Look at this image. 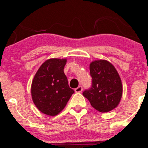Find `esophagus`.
I'll use <instances>...</instances> for the list:
<instances>
[{"label":"esophagus","mask_w":148,"mask_h":148,"mask_svg":"<svg viewBox=\"0 0 148 148\" xmlns=\"http://www.w3.org/2000/svg\"><path fill=\"white\" fill-rule=\"evenodd\" d=\"M82 90H83V88H82V86H79L77 88L75 89V92H82Z\"/></svg>","instance_id":"1"}]
</instances>
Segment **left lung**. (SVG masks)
I'll list each match as a JSON object with an SVG mask.
<instances>
[{
  "instance_id": "8db88e82",
  "label": "left lung",
  "mask_w": 148,
  "mask_h": 148,
  "mask_svg": "<svg viewBox=\"0 0 148 148\" xmlns=\"http://www.w3.org/2000/svg\"><path fill=\"white\" fill-rule=\"evenodd\" d=\"M92 87L83 95L101 113H108L119 105L122 96V83L115 66L107 60H95L90 64Z\"/></svg>"
}]
</instances>
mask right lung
<instances>
[{"mask_svg": "<svg viewBox=\"0 0 148 148\" xmlns=\"http://www.w3.org/2000/svg\"><path fill=\"white\" fill-rule=\"evenodd\" d=\"M66 58H49L40 65L32 79L31 95L39 111L56 116L66 107L74 90L64 73Z\"/></svg>", "mask_w": 148, "mask_h": 148, "instance_id": "obj_1", "label": "right lung"}]
</instances>
